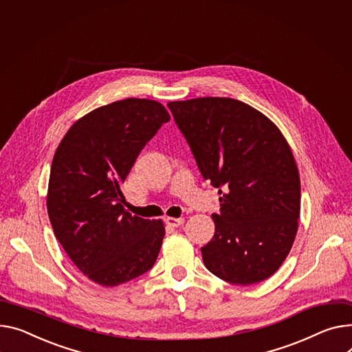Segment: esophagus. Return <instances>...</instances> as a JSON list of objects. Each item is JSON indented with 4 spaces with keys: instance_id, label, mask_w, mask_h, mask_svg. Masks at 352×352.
I'll return each instance as SVG.
<instances>
[{
    "instance_id": "obj_1",
    "label": "esophagus",
    "mask_w": 352,
    "mask_h": 352,
    "mask_svg": "<svg viewBox=\"0 0 352 352\" xmlns=\"http://www.w3.org/2000/svg\"><path fill=\"white\" fill-rule=\"evenodd\" d=\"M185 222L184 218H166V223L173 228H179Z\"/></svg>"
}]
</instances>
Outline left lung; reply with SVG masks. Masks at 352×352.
<instances>
[{
    "label": "left lung",
    "mask_w": 352,
    "mask_h": 352,
    "mask_svg": "<svg viewBox=\"0 0 352 352\" xmlns=\"http://www.w3.org/2000/svg\"><path fill=\"white\" fill-rule=\"evenodd\" d=\"M167 106L202 177L222 194L215 235L201 248L206 269L232 285L263 282L285 262L300 217V177L283 134L235 99Z\"/></svg>",
    "instance_id": "1"
}]
</instances>
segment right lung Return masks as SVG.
Returning <instances> with one entry per match:
<instances>
[{
  "mask_svg": "<svg viewBox=\"0 0 352 352\" xmlns=\"http://www.w3.org/2000/svg\"><path fill=\"white\" fill-rule=\"evenodd\" d=\"M170 114L148 99H124L83 116L52 161L48 215L55 236L93 282L113 287L148 272L161 249L164 225L123 208L120 184Z\"/></svg>",
  "mask_w": 352,
  "mask_h": 352,
  "instance_id": "1",
  "label": "right lung"
}]
</instances>
